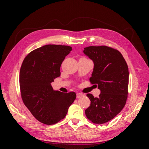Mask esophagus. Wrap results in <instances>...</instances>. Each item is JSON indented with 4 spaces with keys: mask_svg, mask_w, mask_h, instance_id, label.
<instances>
[{
    "mask_svg": "<svg viewBox=\"0 0 149 149\" xmlns=\"http://www.w3.org/2000/svg\"><path fill=\"white\" fill-rule=\"evenodd\" d=\"M83 96V94L81 93H76V97L77 98H80L81 97H82Z\"/></svg>",
    "mask_w": 149,
    "mask_h": 149,
    "instance_id": "34e87169",
    "label": "esophagus"
}]
</instances>
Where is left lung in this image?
Here are the masks:
<instances>
[{"label": "left lung", "mask_w": 149, "mask_h": 149, "mask_svg": "<svg viewBox=\"0 0 149 149\" xmlns=\"http://www.w3.org/2000/svg\"><path fill=\"white\" fill-rule=\"evenodd\" d=\"M83 52L94 62L90 83L101 90L98 97L86 94L91 104L85 114L92 123L102 124L113 119L125 106L128 96V66L120 52L111 47L90 46L84 48Z\"/></svg>", "instance_id": "obj_1"}]
</instances>
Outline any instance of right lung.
<instances>
[{"instance_id":"1","label":"right lung","mask_w":149,"mask_h":149,"mask_svg":"<svg viewBox=\"0 0 149 149\" xmlns=\"http://www.w3.org/2000/svg\"><path fill=\"white\" fill-rule=\"evenodd\" d=\"M72 50L70 46L47 45L31 52L20 71L21 97L40 123L55 124L65 118L76 97L74 92L54 91L51 83L60 76V66Z\"/></svg>"}]
</instances>
